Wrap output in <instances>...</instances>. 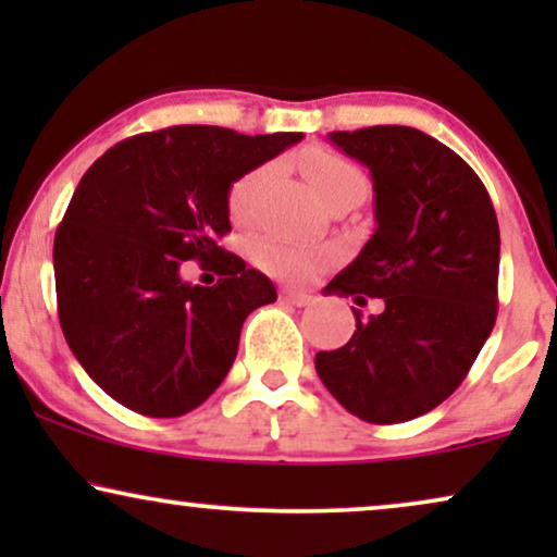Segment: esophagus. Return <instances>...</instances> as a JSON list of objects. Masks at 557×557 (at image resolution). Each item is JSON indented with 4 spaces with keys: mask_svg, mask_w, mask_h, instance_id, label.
<instances>
[{
    "mask_svg": "<svg viewBox=\"0 0 557 557\" xmlns=\"http://www.w3.org/2000/svg\"><path fill=\"white\" fill-rule=\"evenodd\" d=\"M281 299H284L286 304H294V307H309V304L314 301L309 294L292 292V288H284V292H281Z\"/></svg>",
    "mask_w": 557,
    "mask_h": 557,
    "instance_id": "esophagus-1",
    "label": "esophagus"
}]
</instances>
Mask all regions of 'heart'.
<instances>
[{
    "instance_id": "b5f03b06",
    "label": "heart",
    "mask_w": 557,
    "mask_h": 557,
    "mask_svg": "<svg viewBox=\"0 0 557 557\" xmlns=\"http://www.w3.org/2000/svg\"><path fill=\"white\" fill-rule=\"evenodd\" d=\"M304 174L309 177L319 200L326 195L337 193V189L364 185L362 174L355 164H349L345 157L334 154V151H324V149H314L304 157ZM263 177H265V170L263 166H258V170H250L233 182L231 193H227V208H231L233 218L243 220L250 215L258 189L263 185ZM256 258L258 263H261L269 273H273L276 278L304 284V281H309L314 273L326 269V265L334 261V253L326 248L296 246V243H288V240L265 238L258 243Z\"/></svg>"
}]
</instances>
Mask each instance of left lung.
Segmentation results:
<instances>
[{
    "label": "left lung",
    "mask_w": 557,
    "mask_h": 557,
    "mask_svg": "<svg viewBox=\"0 0 557 557\" xmlns=\"http://www.w3.org/2000/svg\"><path fill=\"white\" fill-rule=\"evenodd\" d=\"M372 174L377 227L326 294L383 299L345 347L314 357L326 391L368 423H403L441 406L497 319L499 225L463 159L410 126L332 132Z\"/></svg>",
    "instance_id": "left-lung-1"
}]
</instances>
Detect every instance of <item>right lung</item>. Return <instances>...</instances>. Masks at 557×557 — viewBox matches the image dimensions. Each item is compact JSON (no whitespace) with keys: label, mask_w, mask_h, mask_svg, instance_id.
<instances>
[{"label":"right lung","mask_w":557,"mask_h":557,"mask_svg":"<svg viewBox=\"0 0 557 557\" xmlns=\"http://www.w3.org/2000/svg\"><path fill=\"white\" fill-rule=\"evenodd\" d=\"M296 141L170 126L119 141L83 174L52 246L58 317L83 370L121 406L177 418L225 380L246 317L276 301L269 276L218 246L231 233L227 193ZM185 260L219 284L182 282Z\"/></svg>","instance_id":"obj_1"}]
</instances>
